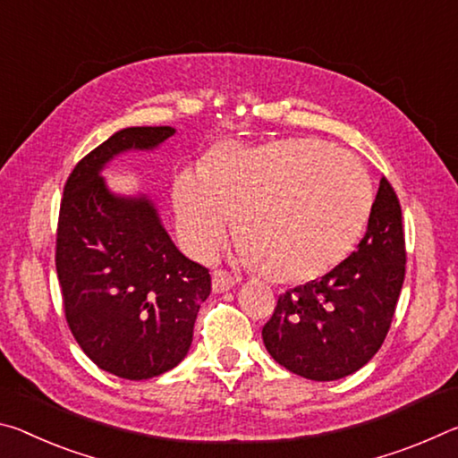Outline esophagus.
I'll return each instance as SVG.
<instances>
[{
	"label": "esophagus",
	"instance_id": "1",
	"mask_svg": "<svg viewBox=\"0 0 458 458\" xmlns=\"http://www.w3.org/2000/svg\"><path fill=\"white\" fill-rule=\"evenodd\" d=\"M235 284L237 280L229 272H225V269H215L213 272V292H216V294L231 290Z\"/></svg>",
	"mask_w": 458,
	"mask_h": 458
}]
</instances>
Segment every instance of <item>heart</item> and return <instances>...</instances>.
<instances>
[{
    "label": "heart",
    "instance_id": "obj_1",
    "mask_svg": "<svg viewBox=\"0 0 458 458\" xmlns=\"http://www.w3.org/2000/svg\"><path fill=\"white\" fill-rule=\"evenodd\" d=\"M371 200L361 164L314 140L221 144L202 174L184 170L172 184L180 237L194 256H213L233 216L242 259L276 282L333 267L361 235Z\"/></svg>",
    "mask_w": 458,
    "mask_h": 458
}]
</instances>
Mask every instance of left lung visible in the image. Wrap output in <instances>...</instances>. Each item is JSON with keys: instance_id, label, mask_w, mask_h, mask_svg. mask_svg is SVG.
Returning a JSON list of instances; mask_svg holds the SVG:
<instances>
[{"instance_id": "8db88e82", "label": "left lung", "mask_w": 458, "mask_h": 458, "mask_svg": "<svg viewBox=\"0 0 458 458\" xmlns=\"http://www.w3.org/2000/svg\"><path fill=\"white\" fill-rule=\"evenodd\" d=\"M403 276L400 200L381 178L357 250L322 278L278 298L261 331L267 353L288 371L314 381H335L359 371L386 339Z\"/></svg>"}]
</instances>
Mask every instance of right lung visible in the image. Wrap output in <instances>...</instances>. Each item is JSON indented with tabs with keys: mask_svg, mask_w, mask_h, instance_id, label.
I'll use <instances>...</instances> for the list:
<instances>
[{
	"mask_svg": "<svg viewBox=\"0 0 458 458\" xmlns=\"http://www.w3.org/2000/svg\"><path fill=\"white\" fill-rule=\"evenodd\" d=\"M174 127H125L89 152L64 184L56 274L66 322L85 355L123 379H149L186 357L211 274L176 250L146 194L109 191L101 170L156 149Z\"/></svg>",
	"mask_w": 458,
	"mask_h": 458,
	"instance_id": "add662e5",
	"label": "right lung"
}]
</instances>
